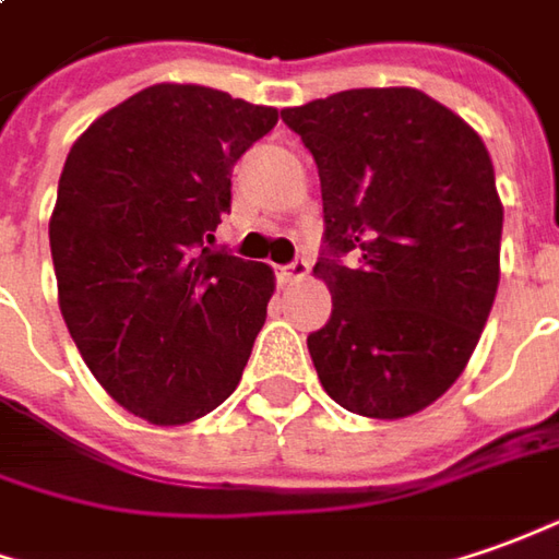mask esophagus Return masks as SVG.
I'll list each match as a JSON object with an SVG mask.
<instances>
[{"label": "esophagus", "mask_w": 559, "mask_h": 559, "mask_svg": "<svg viewBox=\"0 0 559 559\" xmlns=\"http://www.w3.org/2000/svg\"><path fill=\"white\" fill-rule=\"evenodd\" d=\"M311 272V265L306 257H296L294 263H287V265H278V278L281 281H299V278H306Z\"/></svg>", "instance_id": "34e87169"}]
</instances>
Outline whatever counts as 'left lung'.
<instances>
[{
  "mask_svg": "<svg viewBox=\"0 0 559 559\" xmlns=\"http://www.w3.org/2000/svg\"><path fill=\"white\" fill-rule=\"evenodd\" d=\"M311 152L333 294L309 333L340 407L404 419L465 370L499 287L502 201L484 140L416 88H352L281 109Z\"/></svg>",
  "mask_w": 559,
  "mask_h": 559,
  "instance_id": "8db88e82",
  "label": "left lung"
}]
</instances>
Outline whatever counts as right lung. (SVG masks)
<instances>
[{"label": "right lung", "instance_id": "add662e5", "mask_svg": "<svg viewBox=\"0 0 559 559\" xmlns=\"http://www.w3.org/2000/svg\"><path fill=\"white\" fill-rule=\"evenodd\" d=\"M278 121L201 85H152L72 143L48 226L60 311L88 370L155 425L229 397L275 275L211 248L231 168Z\"/></svg>", "mask_w": 559, "mask_h": 559}]
</instances>
